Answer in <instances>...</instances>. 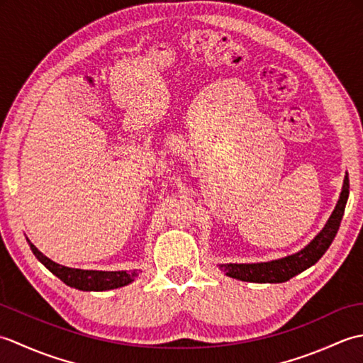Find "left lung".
<instances>
[{"mask_svg":"<svg viewBox=\"0 0 363 363\" xmlns=\"http://www.w3.org/2000/svg\"><path fill=\"white\" fill-rule=\"evenodd\" d=\"M350 195V177L348 174L345 176L343 181V189L340 198H338V203L335 209L328 220L326 226L323 228L321 233L313 238V240L306 246L304 250H301L296 254H291V256L272 260V262H262V264H223L218 265L223 273L226 276L234 277V279H240L246 282H285L291 279L293 276L299 274L304 272L309 267L321 259L323 254L333 243L334 237L337 234L338 228H340V223L343 218L345 206L348 201Z\"/></svg>","mask_w":363,"mask_h":363,"instance_id":"1","label":"left lung"}]
</instances>
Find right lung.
I'll list each match as a JSON object with an SVG mask.
<instances>
[{
	"instance_id": "1",
	"label": "right lung",
	"mask_w": 363,
	"mask_h": 363,
	"mask_svg": "<svg viewBox=\"0 0 363 363\" xmlns=\"http://www.w3.org/2000/svg\"><path fill=\"white\" fill-rule=\"evenodd\" d=\"M30 250L34 256L42 262V264L50 269L52 274H56L60 281L65 282L70 287H74L84 291H103L111 289H118L123 285L133 282L138 272H95V269H78L59 265L56 262L50 260L46 256L38 251L35 246L29 242Z\"/></svg>"
}]
</instances>
